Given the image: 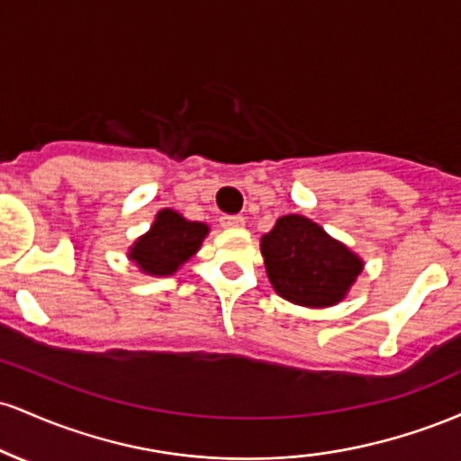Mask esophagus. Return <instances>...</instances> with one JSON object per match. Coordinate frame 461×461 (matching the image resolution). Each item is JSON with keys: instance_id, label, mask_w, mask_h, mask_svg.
<instances>
[{"instance_id": "esophagus-1", "label": "esophagus", "mask_w": 461, "mask_h": 461, "mask_svg": "<svg viewBox=\"0 0 461 461\" xmlns=\"http://www.w3.org/2000/svg\"><path fill=\"white\" fill-rule=\"evenodd\" d=\"M221 225L230 227V230H238V227H245V216L225 214V216H221Z\"/></svg>"}]
</instances>
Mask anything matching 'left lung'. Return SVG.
Listing matches in <instances>:
<instances>
[{
  "instance_id": "obj_1",
  "label": "left lung",
  "mask_w": 461,
  "mask_h": 461,
  "mask_svg": "<svg viewBox=\"0 0 461 461\" xmlns=\"http://www.w3.org/2000/svg\"><path fill=\"white\" fill-rule=\"evenodd\" d=\"M268 282L279 297L303 308H331L347 299L364 260L303 214H285L260 238Z\"/></svg>"
}]
</instances>
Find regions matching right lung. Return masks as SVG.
Returning <instances> with one entry per match:
<instances>
[{
	"instance_id": "1",
	"label": "right lung",
	"mask_w": 461,
	"mask_h": 461,
	"mask_svg": "<svg viewBox=\"0 0 461 461\" xmlns=\"http://www.w3.org/2000/svg\"><path fill=\"white\" fill-rule=\"evenodd\" d=\"M210 225L188 221L171 208L156 214L149 231L139 236L128 249V260L136 264L142 275L168 277L176 275L203 245Z\"/></svg>"
}]
</instances>
